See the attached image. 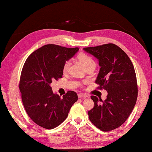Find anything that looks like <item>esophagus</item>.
<instances>
[{
    "mask_svg": "<svg viewBox=\"0 0 152 152\" xmlns=\"http://www.w3.org/2000/svg\"><path fill=\"white\" fill-rule=\"evenodd\" d=\"M78 96H79V98H85L86 97H88V95H86V94L79 93V94H78Z\"/></svg>",
    "mask_w": 152,
    "mask_h": 152,
    "instance_id": "1",
    "label": "esophagus"
}]
</instances>
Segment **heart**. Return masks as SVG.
I'll return each instance as SVG.
<instances>
[{"instance_id": "1", "label": "heart", "mask_w": 152, "mask_h": 152, "mask_svg": "<svg viewBox=\"0 0 152 152\" xmlns=\"http://www.w3.org/2000/svg\"><path fill=\"white\" fill-rule=\"evenodd\" d=\"M78 59L79 60L80 62L83 64V66L86 68H88L89 67H95L96 63L95 60L93 59L92 57L89 56L88 54H86L85 53H80L77 56ZM70 65V62L69 61H66L63 64V70L64 72H66Z\"/></svg>"}]
</instances>
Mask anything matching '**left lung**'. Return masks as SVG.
I'll return each instance as SVG.
<instances>
[{"label": "left lung", "mask_w": 152, "mask_h": 152, "mask_svg": "<svg viewBox=\"0 0 152 152\" xmlns=\"http://www.w3.org/2000/svg\"><path fill=\"white\" fill-rule=\"evenodd\" d=\"M83 49L99 61L95 83L108 93L104 101L91 96L95 105L88 111L89 119L100 130L111 131L124 124L136 105L138 90L134 67L126 53L114 44Z\"/></svg>", "instance_id": "8db88e82"}]
</instances>
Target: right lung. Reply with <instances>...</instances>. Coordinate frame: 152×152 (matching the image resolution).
<instances>
[{"label":"right lung","mask_w":152,"mask_h":152,"mask_svg":"<svg viewBox=\"0 0 152 152\" xmlns=\"http://www.w3.org/2000/svg\"><path fill=\"white\" fill-rule=\"evenodd\" d=\"M78 51L77 47L46 45L32 52L24 63L19 84L23 105L31 120L44 129L62 124L78 100L75 91L61 98L50 86L53 80L62 78L63 64Z\"/></svg>","instance_id":"add662e5"}]
</instances>
